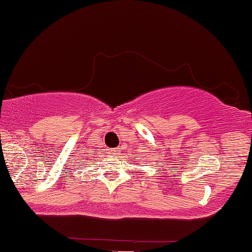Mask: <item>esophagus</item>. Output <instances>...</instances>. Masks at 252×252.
I'll use <instances>...</instances> for the list:
<instances>
[{
	"label": "esophagus",
	"instance_id": "1",
	"mask_svg": "<svg viewBox=\"0 0 252 252\" xmlns=\"http://www.w3.org/2000/svg\"><path fill=\"white\" fill-rule=\"evenodd\" d=\"M111 153H112V154H116V153H117V149H114V150H111Z\"/></svg>",
	"mask_w": 252,
	"mask_h": 252
}]
</instances>
